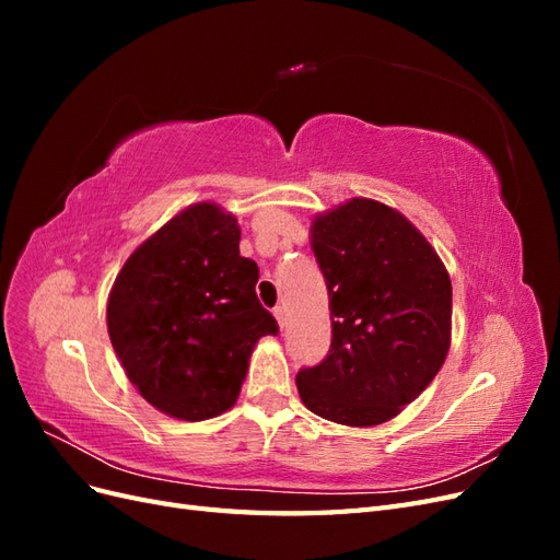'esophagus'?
<instances>
[{
	"label": "esophagus",
	"mask_w": 560,
	"mask_h": 560,
	"mask_svg": "<svg viewBox=\"0 0 560 560\" xmlns=\"http://www.w3.org/2000/svg\"><path fill=\"white\" fill-rule=\"evenodd\" d=\"M273 315H276V319H278V325H280V327H284V322H287V313H284V308H282V306L273 308Z\"/></svg>",
	"instance_id": "esophagus-1"
}]
</instances>
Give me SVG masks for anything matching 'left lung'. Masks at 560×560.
Segmentation results:
<instances>
[{
    "instance_id": "obj_1",
    "label": "left lung",
    "mask_w": 560,
    "mask_h": 560,
    "mask_svg": "<svg viewBox=\"0 0 560 560\" xmlns=\"http://www.w3.org/2000/svg\"><path fill=\"white\" fill-rule=\"evenodd\" d=\"M311 247L329 292L331 348L296 374L301 401L338 425H381L446 360L448 270L409 219L371 198L317 214Z\"/></svg>"
}]
</instances>
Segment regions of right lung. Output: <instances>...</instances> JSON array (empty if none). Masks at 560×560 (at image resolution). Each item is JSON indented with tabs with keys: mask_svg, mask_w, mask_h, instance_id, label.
Segmentation results:
<instances>
[{
	"mask_svg": "<svg viewBox=\"0 0 560 560\" xmlns=\"http://www.w3.org/2000/svg\"><path fill=\"white\" fill-rule=\"evenodd\" d=\"M241 257L238 219L196 202L135 249L107 301V331L128 381L159 411L208 420L238 399L252 350L278 322Z\"/></svg>",
	"mask_w": 560,
	"mask_h": 560,
	"instance_id": "right-lung-1",
	"label": "right lung"
}]
</instances>
